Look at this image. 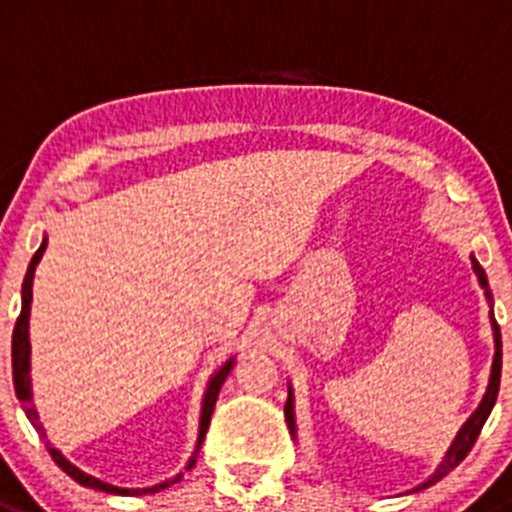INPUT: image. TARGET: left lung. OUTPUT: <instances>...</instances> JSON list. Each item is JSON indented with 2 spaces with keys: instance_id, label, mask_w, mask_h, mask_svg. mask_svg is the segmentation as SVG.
Masks as SVG:
<instances>
[{
  "instance_id": "1",
  "label": "left lung",
  "mask_w": 512,
  "mask_h": 512,
  "mask_svg": "<svg viewBox=\"0 0 512 512\" xmlns=\"http://www.w3.org/2000/svg\"><path fill=\"white\" fill-rule=\"evenodd\" d=\"M473 270H475V275H478V282H480V287H483V290H485V297H488V302H493V300H490L488 277H485L483 267H480V262L475 260V257H473ZM490 322H493L495 357H493V370H490V382H488V390H485L483 403L478 405V410H475V413L470 415L468 423H465L463 428H460V433L455 435L453 445H450V450H448V453H445L443 463L438 465V470H435V473L430 475V478L425 480V483H420L418 488L410 490V493H418V490L430 488V485H435L440 478H445V475H448L450 470L458 468V465L463 463L465 455L470 453V448H473L475 440H478L480 430H483V425H485V420H488L490 410H493L495 400H498V390H500V367H503V342H500V327H498V322L493 320V315H490ZM287 393H290V395H287L285 418H287V423H290V430H292V433H295V413H292V388L287 390Z\"/></svg>"
}]
</instances>
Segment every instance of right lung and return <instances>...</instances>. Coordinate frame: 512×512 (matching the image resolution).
Instances as JSON below:
<instances>
[{"label": "right lung", "instance_id": "add662e5", "mask_svg": "<svg viewBox=\"0 0 512 512\" xmlns=\"http://www.w3.org/2000/svg\"><path fill=\"white\" fill-rule=\"evenodd\" d=\"M44 250H47V237H44V240H42L39 250L34 252L32 262H29V267H27V275H24V282H22V312H19L17 325H14V332H12V375H14V393H17V398H19V403H22L24 413H27L29 423H32L34 428H37V433L42 435V438H47V433H44L42 423H39L37 410H34V405H32V377H29V355H32V345H29V310H32V282H34V270H37V265H39V260H42ZM232 362H235V357H230V360H227L225 365H222L220 370H217L215 375L210 377V382H207L205 398H202L200 435H197V450H200L202 440H205L207 428H210L212 410H215V403H217V395H220L222 382H225L227 375H230ZM47 448H49V455H52L54 463H57L59 468H62L64 473L69 475V478L77 480V483L84 485V488L102 490V493H112V495H152V493H160V490L170 488V485H175L177 480L182 478V473H180V475H175V478L165 480V483L152 485V488H117V485L104 483V480L94 478V475H87V473H84V470H79L77 465L69 463V460L64 458V455L59 453L57 448H52V445H49V440H47ZM197 450H195V455H197ZM195 455H192L190 463H187V470H190L192 465H195Z\"/></svg>", "mask_w": 512, "mask_h": 512}]
</instances>
